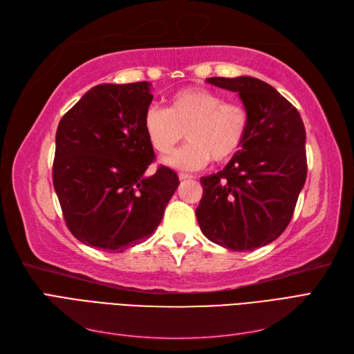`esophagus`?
<instances>
[{"mask_svg": "<svg viewBox=\"0 0 354 354\" xmlns=\"http://www.w3.org/2000/svg\"><path fill=\"white\" fill-rule=\"evenodd\" d=\"M178 178H180V180H192V178H194V176L185 174V173H180V174H178Z\"/></svg>", "mask_w": 354, "mask_h": 354, "instance_id": "34e87169", "label": "esophagus"}]
</instances>
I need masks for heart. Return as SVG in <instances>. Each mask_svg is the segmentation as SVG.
Instances as JSON below:
<instances>
[{
    "label": "heart",
    "instance_id": "obj_1",
    "mask_svg": "<svg viewBox=\"0 0 354 354\" xmlns=\"http://www.w3.org/2000/svg\"><path fill=\"white\" fill-rule=\"evenodd\" d=\"M149 143L159 155H168L181 137L187 145L165 159V164L194 171L232 159L248 130V111L242 104L226 102L223 94L203 87H187L171 94L168 108L149 106L143 115Z\"/></svg>",
    "mask_w": 354,
    "mask_h": 354
}]
</instances>
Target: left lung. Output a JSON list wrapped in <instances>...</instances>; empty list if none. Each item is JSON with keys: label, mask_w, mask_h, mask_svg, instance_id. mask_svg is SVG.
<instances>
[{"label": "left lung", "mask_w": 354, "mask_h": 354, "mask_svg": "<svg viewBox=\"0 0 354 354\" xmlns=\"http://www.w3.org/2000/svg\"><path fill=\"white\" fill-rule=\"evenodd\" d=\"M207 82L239 94L248 130L229 164L201 178L196 218L211 242L254 251L279 238L292 218L307 177L306 128L294 106L261 80L214 77Z\"/></svg>", "instance_id": "8db88e82"}]
</instances>
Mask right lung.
<instances>
[{
	"mask_svg": "<svg viewBox=\"0 0 354 354\" xmlns=\"http://www.w3.org/2000/svg\"><path fill=\"white\" fill-rule=\"evenodd\" d=\"M152 84H100L62 118L53 185L68 229L82 243L124 252L159 226L180 181L160 165L145 176L155 152L143 115Z\"/></svg>",
	"mask_w": 354,
	"mask_h": 354,
	"instance_id": "1",
	"label": "right lung"
}]
</instances>
